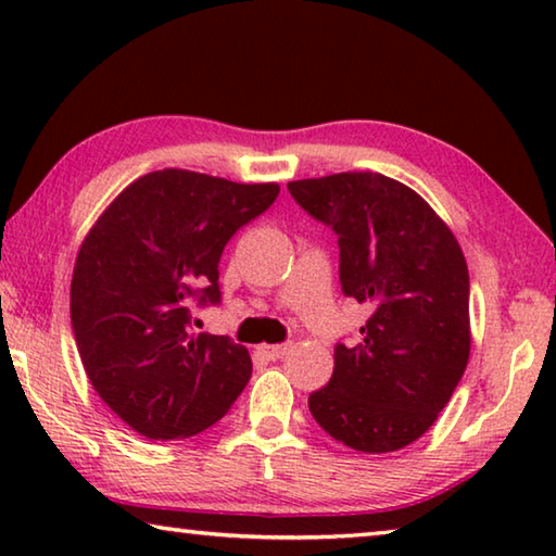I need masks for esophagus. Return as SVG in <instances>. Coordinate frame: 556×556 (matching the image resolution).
Masks as SVG:
<instances>
[{
  "label": "esophagus",
  "instance_id": "34e87169",
  "mask_svg": "<svg viewBox=\"0 0 556 556\" xmlns=\"http://www.w3.org/2000/svg\"><path fill=\"white\" fill-rule=\"evenodd\" d=\"M289 351H291V343H277V345L262 348V353H265L269 361H279V357H285Z\"/></svg>",
  "mask_w": 556,
  "mask_h": 556
}]
</instances>
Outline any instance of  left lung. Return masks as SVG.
Listing matches in <instances>:
<instances>
[{"mask_svg":"<svg viewBox=\"0 0 556 556\" xmlns=\"http://www.w3.org/2000/svg\"><path fill=\"white\" fill-rule=\"evenodd\" d=\"M291 199L338 238L345 296L368 304L355 345L308 394L326 434L363 454L409 446L434 425L470 353L468 267L444 220L400 181L345 172L291 181Z\"/></svg>","mask_w":556,"mask_h":556,"instance_id":"left-lung-1","label":"left lung"}]
</instances>
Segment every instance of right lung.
Listing matches in <instances>:
<instances>
[{"label":"right lung","mask_w":556,"mask_h":556,"mask_svg":"<svg viewBox=\"0 0 556 556\" xmlns=\"http://www.w3.org/2000/svg\"><path fill=\"white\" fill-rule=\"evenodd\" d=\"M277 184H235L164 168L129 184L83 240L71 324L102 402L147 439L215 425L250 382L248 348L193 331V306H218V265Z\"/></svg>","instance_id":"add662e5"}]
</instances>
